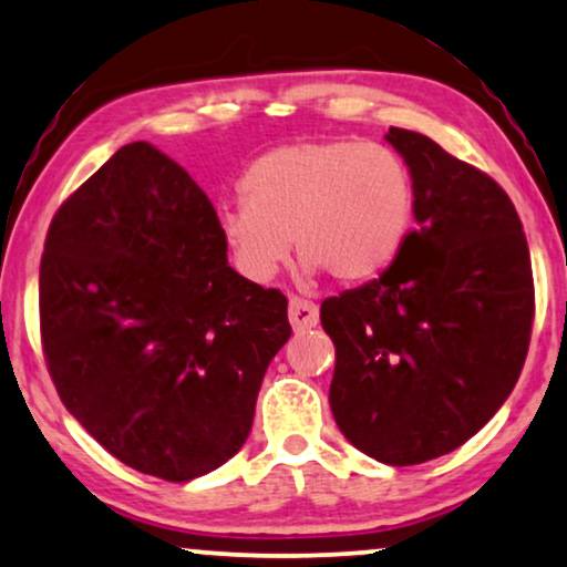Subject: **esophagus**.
I'll return each instance as SVG.
<instances>
[{
	"label": "esophagus",
	"instance_id": "obj_1",
	"mask_svg": "<svg viewBox=\"0 0 567 567\" xmlns=\"http://www.w3.org/2000/svg\"><path fill=\"white\" fill-rule=\"evenodd\" d=\"M290 323L296 331H306L319 323V306L311 303L306 298H290V308H288Z\"/></svg>",
	"mask_w": 567,
	"mask_h": 567
}]
</instances>
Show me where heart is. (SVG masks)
I'll use <instances>...</instances> for the list:
<instances>
[{
    "instance_id": "b5f03b06",
    "label": "heart",
    "mask_w": 567,
    "mask_h": 567,
    "mask_svg": "<svg viewBox=\"0 0 567 567\" xmlns=\"http://www.w3.org/2000/svg\"><path fill=\"white\" fill-rule=\"evenodd\" d=\"M244 205L220 215L238 269L275 277L290 240L306 271L342 285L375 279L396 259L412 217V176L396 153L360 140H300L256 157Z\"/></svg>"
}]
</instances>
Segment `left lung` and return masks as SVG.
<instances>
[{
	"label": "left lung",
	"instance_id": "left-lung-1",
	"mask_svg": "<svg viewBox=\"0 0 567 567\" xmlns=\"http://www.w3.org/2000/svg\"><path fill=\"white\" fill-rule=\"evenodd\" d=\"M414 230L379 279L321 303L347 441L412 466L462 446L516 386L534 323L532 256L511 196L425 134L391 126Z\"/></svg>",
	"mask_w": 567,
	"mask_h": 567
}]
</instances>
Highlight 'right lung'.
Segmentation results:
<instances>
[{
	"label": "right lung",
	"instance_id": "right-lung-1",
	"mask_svg": "<svg viewBox=\"0 0 567 567\" xmlns=\"http://www.w3.org/2000/svg\"><path fill=\"white\" fill-rule=\"evenodd\" d=\"M38 308L66 410L121 464L168 482L238 454L292 331L288 298L228 267L213 202L150 142L56 209Z\"/></svg>",
	"mask_w": 567,
	"mask_h": 567
}]
</instances>
